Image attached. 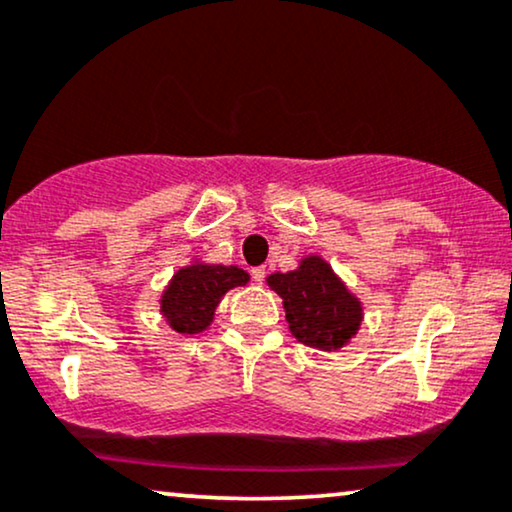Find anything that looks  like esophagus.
<instances>
[{
	"label": "esophagus",
	"mask_w": 512,
	"mask_h": 512,
	"mask_svg": "<svg viewBox=\"0 0 512 512\" xmlns=\"http://www.w3.org/2000/svg\"><path fill=\"white\" fill-rule=\"evenodd\" d=\"M251 275H254V280H256L258 284L265 282V268H263V265H258V268L251 270Z\"/></svg>",
	"instance_id": "esophagus-1"
}]
</instances>
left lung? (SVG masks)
Segmentation results:
<instances>
[{
    "label": "left lung",
    "instance_id": "8db88e82",
    "mask_svg": "<svg viewBox=\"0 0 512 512\" xmlns=\"http://www.w3.org/2000/svg\"><path fill=\"white\" fill-rule=\"evenodd\" d=\"M265 282L282 298L289 331L308 348L336 353L353 341L362 327V301L322 256H303L298 268L272 272Z\"/></svg>",
    "mask_w": 512,
    "mask_h": 512
}]
</instances>
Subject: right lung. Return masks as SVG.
Wrapping results in <instances>:
<instances>
[{
	"instance_id": "add662e5",
	"label": "right lung",
	"mask_w": 512,
	"mask_h": 512,
	"mask_svg": "<svg viewBox=\"0 0 512 512\" xmlns=\"http://www.w3.org/2000/svg\"><path fill=\"white\" fill-rule=\"evenodd\" d=\"M249 272L240 265L207 263L202 258H190L171 277L159 296V315L176 334H202L214 322L218 303L235 287H247Z\"/></svg>"
}]
</instances>
